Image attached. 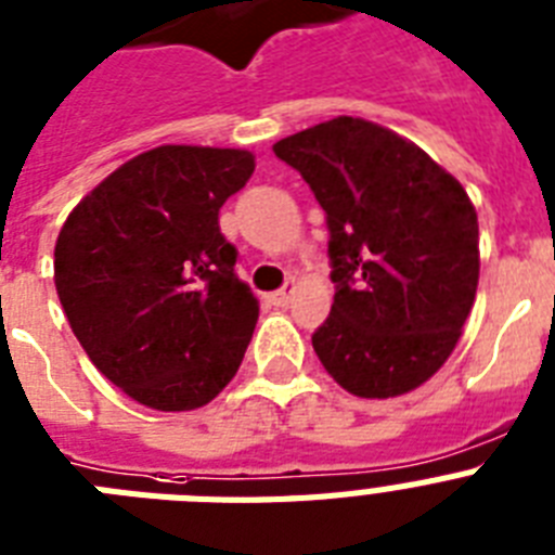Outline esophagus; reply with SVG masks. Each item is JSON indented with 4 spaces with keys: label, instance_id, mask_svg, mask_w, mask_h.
<instances>
[{
    "label": "esophagus",
    "instance_id": "esophagus-1",
    "mask_svg": "<svg viewBox=\"0 0 555 555\" xmlns=\"http://www.w3.org/2000/svg\"><path fill=\"white\" fill-rule=\"evenodd\" d=\"M291 296H293V287L287 285V287H282V291L270 293V301H273L276 307H287L291 305Z\"/></svg>",
    "mask_w": 555,
    "mask_h": 555
}]
</instances>
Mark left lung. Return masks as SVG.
Returning a JSON list of instances; mask_svg holds the SVG:
<instances>
[{"label":"left lung","instance_id":"left-lung-1","mask_svg":"<svg viewBox=\"0 0 555 555\" xmlns=\"http://www.w3.org/2000/svg\"><path fill=\"white\" fill-rule=\"evenodd\" d=\"M273 152L327 214L335 296L315 356L358 398L412 392L446 364L472 313V199L423 149L361 118L310 127Z\"/></svg>","mask_w":555,"mask_h":555}]
</instances>
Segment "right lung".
<instances>
[{
	"label": "right lung",
	"mask_w": 555,
	"mask_h": 555,
	"mask_svg": "<svg viewBox=\"0 0 555 555\" xmlns=\"http://www.w3.org/2000/svg\"><path fill=\"white\" fill-rule=\"evenodd\" d=\"M254 175L242 149L157 146L73 208L55 291L101 375L157 412L206 406L234 378L259 319L220 208Z\"/></svg>",
	"instance_id": "1"
}]
</instances>
